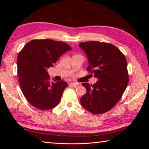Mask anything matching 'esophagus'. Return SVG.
I'll list each match as a JSON object with an SVG mask.
<instances>
[{
    "instance_id": "obj_1",
    "label": "esophagus",
    "mask_w": 149,
    "mask_h": 149,
    "mask_svg": "<svg viewBox=\"0 0 149 149\" xmlns=\"http://www.w3.org/2000/svg\"><path fill=\"white\" fill-rule=\"evenodd\" d=\"M70 85L71 86L76 87V86H78L79 85V84L78 83H70Z\"/></svg>"
}]
</instances>
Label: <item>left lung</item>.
I'll use <instances>...</instances> for the list:
<instances>
[{
    "mask_svg": "<svg viewBox=\"0 0 149 149\" xmlns=\"http://www.w3.org/2000/svg\"><path fill=\"white\" fill-rule=\"evenodd\" d=\"M79 47L87 55V70L98 79L91 86L83 83L87 92L81 97V104L94 114L104 113L119 102L127 86V61L120 49L111 43L91 41L80 43Z\"/></svg>",
    "mask_w": 149,
    "mask_h": 149,
    "instance_id": "obj_1",
    "label": "left lung"
}]
</instances>
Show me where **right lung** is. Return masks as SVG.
<instances>
[{"label": "right lung", "mask_w": 149, "mask_h": 149, "mask_svg": "<svg viewBox=\"0 0 149 149\" xmlns=\"http://www.w3.org/2000/svg\"><path fill=\"white\" fill-rule=\"evenodd\" d=\"M71 49V47L62 42L32 40L19 52L17 74L22 93L31 106L45 111L59 104L68 83L64 81H50L47 70Z\"/></svg>", "instance_id": "right-lung-1"}]
</instances>
